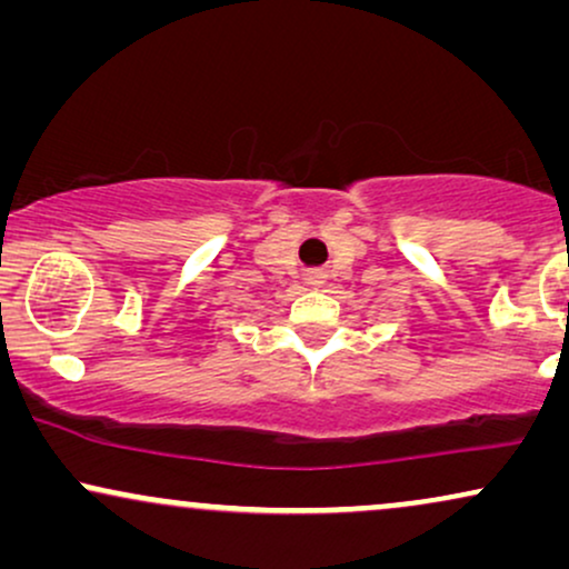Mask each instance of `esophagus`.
<instances>
[{"label": "esophagus", "instance_id": "obj_1", "mask_svg": "<svg viewBox=\"0 0 569 569\" xmlns=\"http://www.w3.org/2000/svg\"><path fill=\"white\" fill-rule=\"evenodd\" d=\"M322 283H326V276H322L320 270H309L307 272V286H312V289H320Z\"/></svg>", "mask_w": 569, "mask_h": 569}]
</instances>
